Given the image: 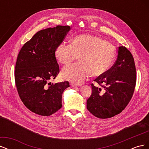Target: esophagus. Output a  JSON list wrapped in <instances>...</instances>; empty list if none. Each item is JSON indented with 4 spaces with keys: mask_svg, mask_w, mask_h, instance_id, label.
<instances>
[{
    "mask_svg": "<svg viewBox=\"0 0 149 149\" xmlns=\"http://www.w3.org/2000/svg\"><path fill=\"white\" fill-rule=\"evenodd\" d=\"M70 85H71V86H72V87H77L78 86V85L77 84H74V83H70Z\"/></svg>",
    "mask_w": 149,
    "mask_h": 149,
    "instance_id": "obj_1",
    "label": "esophagus"
}]
</instances>
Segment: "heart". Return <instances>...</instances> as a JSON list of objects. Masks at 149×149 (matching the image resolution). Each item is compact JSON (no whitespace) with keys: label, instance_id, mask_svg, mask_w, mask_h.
I'll list each match as a JSON object with an SVG mask.
<instances>
[{"label":"heart","instance_id":"b5f03b06","mask_svg":"<svg viewBox=\"0 0 149 149\" xmlns=\"http://www.w3.org/2000/svg\"><path fill=\"white\" fill-rule=\"evenodd\" d=\"M114 45L91 35H81L71 44L61 43L56 47L55 56L60 63L68 66L79 56L80 62L66 68L63 78L75 84H83L90 76H100L108 71L116 57Z\"/></svg>","mask_w":149,"mask_h":149}]
</instances>
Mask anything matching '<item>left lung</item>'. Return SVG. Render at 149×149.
Masks as SVG:
<instances>
[{
  "label": "left lung",
  "mask_w": 149,
  "mask_h": 149,
  "mask_svg": "<svg viewBox=\"0 0 149 149\" xmlns=\"http://www.w3.org/2000/svg\"><path fill=\"white\" fill-rule=\"evenodd\" d=\"M94 81L104 91L91 84L92 94L87 100L88 110L101 119L110 118L120 113L131 100L136 84V66L129 49L119 47L114 65Z\"/></svg>",
  "instance_id": "1"
}]
</instances>
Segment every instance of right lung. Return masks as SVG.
Returning <instances> with one entry per match:
<instances>
[{
  "mask_svg": "<svg viewBox=\"0 0 149 149\" xmlns=\"http://www.w3.org/2000/svg\"><path fill=\"white\" fill-rule=\"evenodd\" d=\"M70 30L57 25L38 31L26 42L18 55L15 81L20 100L34 113L49 116L62 107V94L68 81L53 84L60 72L55 51Z\"/></svg>",
  "mask_w": 149,
  "mask_h": 149,
  "instance_id": "1",
  "label": "right lung"
}]
</instances>
